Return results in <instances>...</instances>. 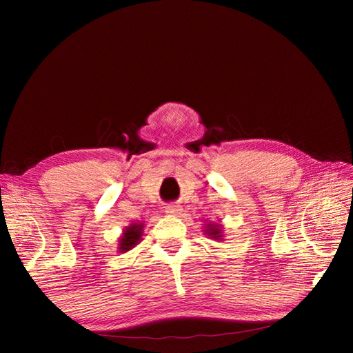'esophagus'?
Segmentation results:
<instances>
[{
	"instance_id": "1",
	"label": "esophagus",
	"mask_w": 353,
	"mask_h": 353,
	"mask_svg": "<svg viewBox=\"0 0 353 353\" xmlns=\"http://www.w3.org/2000/svg\"><path fill=\"white\" fill-rule=\"evenodd\" d=\"M181 210H183V209H181L176 205H169V206L165 208V212L168 213V215H172V216H178L179 213H181Z\"/></svg>"
}]
</instances>
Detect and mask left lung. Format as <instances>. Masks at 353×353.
Here are the masks:
<instances>
[{
	"instance_id": "obj_1",
	"label": "left lung",
	"mask_w": 353,
	"mask_h": 353,
	"mask_svg": "<svg viewBox=\"0 0 353 353\" xmlns=\"http://www.w3.org/2000/svg\"><path fill=\"white\" fill-rule=\"evenodd\" d=\"M205 231H206V234H208L210 239L222 240V227L219 225V223H208Z\"/></svg>"
}]
</instances>
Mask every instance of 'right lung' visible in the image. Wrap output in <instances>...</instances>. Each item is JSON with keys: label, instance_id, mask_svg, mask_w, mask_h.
<instances>
[{"label": "right lung", "instance_id": "obj_1", "mask_svg": "<svg viewBox=\"0 0 353 353\" xmlns=\"http://www.w3.org/2000/svg\"><path fill=\"white\" fill-rule=\"evenodd\" d=\"M143 228H144L143 223H131V225L123 231L122 237L119 239V252L125 253L128 250H131L132 248H135V245L141 240Z\"/></svg>", "mask_w": 353, "mask_h": 353}]
</instances>
